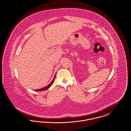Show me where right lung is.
I'll use <instances>...</instances> for the list:
<instances>
[{"instance_id": "1", "label": "right lung", "mask_w": 131, "mask_h": 131, "mask_svg": "<svg viewBox=\"0 0 131 131\" xmlns=\"http://www.w3.org/2000/svg\"><path fill=\"white\" fill-rule=\"evenodd\" d=\"M55 75L54 78H53V79L52 80V81L50 83H49V84L48 85V86H46V87H44V88H42L36 90H35V91H44V90H47V89H48L49 87H50V86H51L52 85V84H53V83H54V81H55Z\"/></svg>"}]
</instances>
